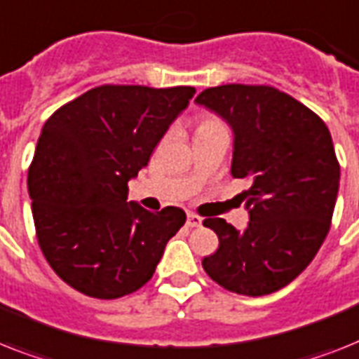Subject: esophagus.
<instances>
[{
    "instance_id": "obj_1",
    "label": "esophagus",
    "mask_w": 359,
    "mask_h": 359,
    "mask_svg": "<svg viewBox=\"0 0 359 359\" xmlns=\"http://www.w3.org/2000/svg\"><path fill=\"white\" fill-rule=\"evenodd\" d=\"M186 225H188L189 229H194V226H201V225H203V219H201L199 215L188 214V219H186Z\"/></svg>"
}]
</instances>
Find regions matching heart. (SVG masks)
I'll return each mask as SVG.
<instances>
[{
	"mask_svg": "<svg viewBox=\"0 0 359 359\" xmlns=\"http://www.w3.org/2000/svg\"><path fill=\"white\" fill-rule=\"evenodd\" d=\"M215 127H223L219 119L212 118V116H206V118H201L199 119V123H197V133H203V130L215 129Z\"/></svg>",
	"mask_w": 359,
	"mask_h": 359,
	"instance_id": "b5f03b06",
	"label": "heart"
}]
</instances>
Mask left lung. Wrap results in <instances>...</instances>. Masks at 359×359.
<instances>
[{
    "label": "left lung",
    "instance_id": "8db88e82",
    "mask_svg": "<svg viewBox=\"0 0 359 359\" xmlns=\"http://www.w3.org/2000/svg\"><path fill=\"white\" fill-rule=\"evenodd\" d=\"M195 103L230 125V173L250 182L243 191L250 219L245 230L219 217L205 219L219 249L203 267L238 295H269L301 275L330 230L339 189L330 130L273 86L223 84L201 92Z\"/></svg>",
    "mask_w": 359,
    "mask_h": 359
}]
</instances>
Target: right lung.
<instances>
[{
	"label": "right lung",
	"mask_w": 359,
	"mask_h": 359,
	"mask_svg": "<svg viewBox=\"0 0 359 359\" xmlns=\"http://www.w3.org/2000/svg\"><path fill=\"white\" fill-rule=\"evenodd\" d=\"M194 94V86L104 84L42 127L27 177L38 245L74 290L119 299L151 280L186 214L129 203L127 184Z\"/></svg>",
	"instance_id": "obj_1"
}]
</instances>
